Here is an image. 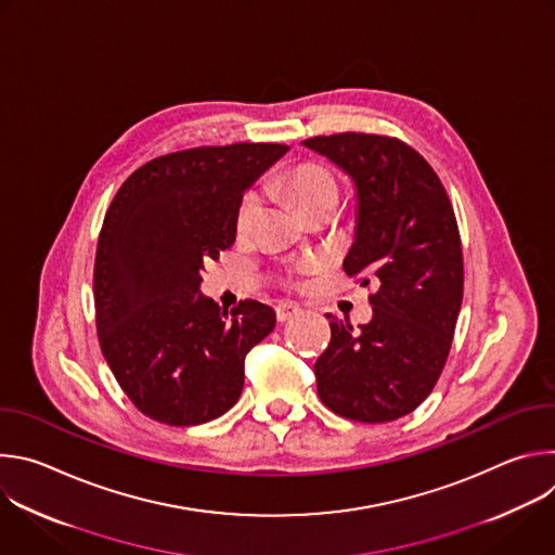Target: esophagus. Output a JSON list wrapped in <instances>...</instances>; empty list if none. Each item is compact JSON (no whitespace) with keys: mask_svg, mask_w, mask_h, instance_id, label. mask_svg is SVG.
<instances>
[{"mask_svg":"<svg viewBox=\"0 0 555 555\" xmlns=\"http://www.w3.org/2000/svg\"><path fill=\"white\" fill-rule=\"evenodd\" d=\"M298 313H300V307H298L296 302H292V300H281V302L276 305V319H279L281 323H287V321L296 319Z\"/></svg>","mask_w":555,"mask_h":555,"instance_id":"esophagus-1","label":"esophagus"}]
</instances>
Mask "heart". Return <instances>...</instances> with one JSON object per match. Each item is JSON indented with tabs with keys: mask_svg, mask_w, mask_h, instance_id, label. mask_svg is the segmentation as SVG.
Here are the masks:
<instances>
[{
	"mask_svg": "<svg viewBox=\"0 0 555 555\" xmlns=\"http://www.w3.org/2000/svg\"><path fill=\"white\" fill-rule=\"evenodd\" d=\"M276 186L285 193H289L298 206L302 210L321 204V202H330V199H338V184L336 178L332 176V171L323 165H315V163H305L298 165L296 169L287 171L285 176H281L276 180ZM263 208V195L259 191H250L240 210H236V230L240 232H248L257 217L261 215Z\"/></svg>",
	"mask_w": 555,
	"mask_h": 555,
	"instance_id": "obj_1",
	"label": "heart"
}]
</instances>
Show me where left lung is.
Masks as SVG:
<instances>
[{"label":"left lung","mask_w":555,"mask_h":555,"mask_svg":"<svg viewBox=\"0 0 555 555\" xmlns=\"http://www.w3.org/2000/svg\"><path fill=\"white\" fill-rule=\"evenodd\" d=\"M302 146L353 182L356 232L343 268L377 285L373 319L358 332L327 313L332 340L313 364L319 395L347 420H400L428 398L452 345L463 298L454 210L430 165L398 138L336 133Z\"/></svg>","instance_id":"1"}]
</instances>
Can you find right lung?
<instances>
[{"instance_id": "1", "label": "right lung", "mask_w": 555, "mask_h": 555, "mask_svg": "<svg viewBox=\"0 0 555 555\" xmlns=\"http://www.w3.org/2000/svg\"><path fill=\"white\" fill-rule=\"evenodd\" d=\"M285 144H228L169 153L116 193L94 266L96 330L127 398L146 417L197 426L240 400L248 351L276 325L259 300L221 309L199 292L202 270L236 236L244 193Z\"/></svg>"}]
</instances>
